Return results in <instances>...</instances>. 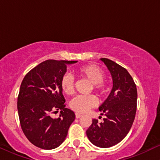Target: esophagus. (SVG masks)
Instances as JSON below:
<instances>
[{"label": "esophagus", "mask_w": 160, "mask_h": 160, "mask_svg": "<svg viewBox=\"0 0 160 160\" xmlns=\"http://www.w3.org/2000/svg\"><path fill=\"white\" fill-rule=\"evenodd\" d=\"M75 117H76V118H80V117H82V114L78 113H75Z\"/></svg>", "instance_id": "1"}]
</instances>
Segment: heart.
Masks as SVG:
<instances>
[{
  "label": "heart",
  "mask_w": 160,
  "mask_h": 160,
  "mask_svg": "<svg viewBox=\"0 0 160 160\" xmlns=\"http://www.w3.org/2000/svg\"><path fill=\"white\" fill-rule=\"evenodd\" d=\"M77 74L80 78L86 79L92 83V89L101 95L106 94L108 86L104 81V73L98 66L89 64L80 66L76 70ZM62 90L67 95H72L74 91V80L71 75L64 74L60 81ZM97 105V99L94 95L82 96L78 95L71 100L70 107L73 111L78 113H84Z\"/></svg>",
  "instance_id": "1"
}]
</instances>
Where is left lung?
<instances>
[{"label":"left lung","instance_id":"obj_1","mask_svg":"<svg viewBox=\"0 0 160 160\" xmlns=\"http://www.w3.org/2000/svg\"><path fill=\"white\" fill-rule=\"evenodd\" d=\"M111 72L113 88L109 96L99 107L103 122L93 119L86 130L89 141L99 148H110L120 142L129 132L137 110V88L125 68L108 58H101Z\"/></svg>","mask_w":160,"mask_h":160}]
</instances>
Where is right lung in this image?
Listing matches in <instances>:
<instances>
[{
    "instance_id": "obj_1",
    "label": "right lung",
    "mask_w": 160,
    "mask_h": 160,
    "mask_svg": "<svg viewBox=\"0 0 160 160\" xmlns=\"http://www.w3.org/2000/svg\"><path fill=\"white\" fill-rule=\"evenodd\" d=\"M77 61L48 59L27 73L17 99L21 128L28 140L44 150L56 148L62 144L75 119L74 111L65 108V99L60 86L67 64ZM58 109L60 117L52 113Z\"/></svg>"
}]
</instances>
